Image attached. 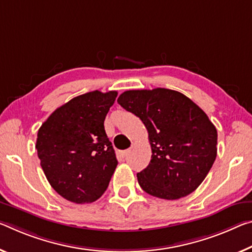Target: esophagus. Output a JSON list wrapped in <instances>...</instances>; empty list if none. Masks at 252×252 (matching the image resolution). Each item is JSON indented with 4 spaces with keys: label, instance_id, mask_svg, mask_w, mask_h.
<instances>
[{
    "label": "esophagus",
    "instance_id": "34e87169",
    "mask_svg": "<svg viewBox=\"0 0 252 252\" xmlns=\"http://www.w3.org/2000/svg\"><path fill=\"white\" fill-rule=\"evenodd\" d=\"M129 153H130V150L127 149V150H123V151H121V154H120V155H121V157L125 158V157H126L127 155H129Z\"/></svg>",
    "mask_w": 252,
    "mask_h": 252
}]
</instances>
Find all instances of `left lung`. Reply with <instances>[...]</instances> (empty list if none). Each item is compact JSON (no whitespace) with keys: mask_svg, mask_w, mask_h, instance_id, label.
<instances>
[{"mask_svg":"<svg viewBox=\"0 0 252 252\" xmlns=\"http://www.w3.org/2000/svg\"><path fill=\"white\" fill-rule=\"evenodd\" d=\"M123 109L141 120L151 146V160L137 174L146 193L178 199L204 181L218 153V132L201 107L177 91H126L118 98Z\"/></svg>","mask_w":252,"mask_h":252,"instance_id":"1","label":"left lung"}]
</instances>
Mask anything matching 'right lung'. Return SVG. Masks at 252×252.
I'll return each instance as SVG.
<instances>
[{"instance_id":"obj_1","label":"right lung","mask_w":252,"mask_h":252,"mask_svg":"<svg viewBox=\"0 0 252 252\" xmlns=\"http://www.w3.org/2000/svg\"><path fill=\"white\" fill-rule=\"evenodd\" d=\"M118 92H89L50 114L38 131L35 149L48 182L76 204L96 201L106 190L118 160L104 120Z\"/></svg>"}]
</instances>
